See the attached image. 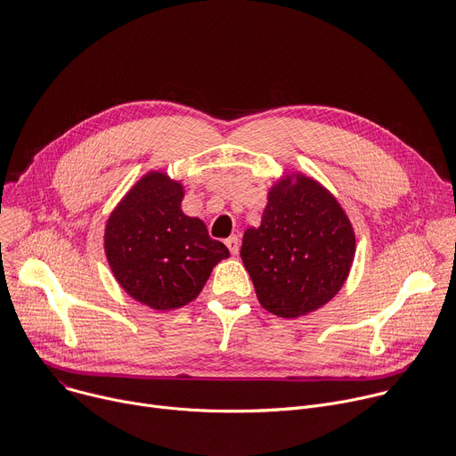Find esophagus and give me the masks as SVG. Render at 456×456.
<instances>
[{
  "label": "esophagus",
  "instance_id": "obj_1",
  "mask_svg": "<svg viewBox=\"0 0 456 456\" xmlns=\"http://www.w3.org/2000/svg\"><path fill=\"white\" fill-rule=\"evenodd\" d=\"M225 245L229 247L231 255H238V251H240V238H238L236 234H232V236H229V238L225 240Z\"/></svg>",
  "mask_w": 456,
  "mask_h": 456
}]
</instances>
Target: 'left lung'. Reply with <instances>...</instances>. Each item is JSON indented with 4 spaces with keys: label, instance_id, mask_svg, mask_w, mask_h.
I'll list each match as a JSON object with an SVG mask.
<instances>
[{
    "label": "left lung",
    "instance_id": "left-lung-1",
    "mask_svg": "<svg viewBox=\"0 0 456 456\" xmlns=\"http://www.w3.org/2000/svg\"><path fill=\"white\" fill-rule=\"evenodd\" d=\"M354 243L335 196L313 178L295 175L271 187L262 224L243 232L240 256L264 309L298 318L340 291Z\"/></svg>",
    "mask_w": 456,
    "mask_h": 456
}]
</instances>
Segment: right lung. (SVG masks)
<instances>
[{"label": "right lung", "instance_id": "add662e5", "mask_svg": "<svg viewBox=\"0 0 456 456\" xmlns=\"http://www.w3.org/2000/svg\"><path fill=\"white\" fill-rule=\"evenodd\" d=\"M183 187L163 173L145 175L105 227V255L118 283L156 311L192 302L213 267L229 258L200 218L182 211Z\"/></svg>", "mask_w": 456, "mask_h": 456}]
</instances>
